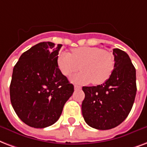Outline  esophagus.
<instances>
[{
	"instance_id": "1",
	"label": "esophagus",
	"mask_w": 147,
	"mask_h": 147,
	"mask_svg": "<svg viewBox=\"0 0 147 147\" xmlns=\"http://www.w3.org/2000/svg\"><path fill=\"white\" fill-rule=\"evenodd\" d=\"M74 88H75L76 90H77V89H81L82 87H81V86H77V85H75V86H74Z\"/></svg>"
}]
</instances>
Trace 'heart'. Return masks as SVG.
<instances>
[{"label":"heart","mask_w":147,"mask_h":147,"mask_svg":"<svg viewBox=\"0 0 147 147\" xmlns=\"http://www.w3.org/2000/svg\"><path fill=\"white\" fill-rule=\"evenodd\" d=\"M58 65L61 73L71 76L79 69L82 72L74 76L75 83L94 85L105 83L110 78L115 68V60L110 51L96 47L83 46L71 50V55L61 52L58 56Z\"/></svg>","instance_id":"heart-1"}]
</instances>
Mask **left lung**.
<instances>
[{
	"mask_svg": "<svg viewBox=\"0 0 147 147\" xmlns=\"http://www.w3.org/2000/svg\"><path fill=\"white\" fill-rule=\"evenodd\" d=\"M115 68L110 78L97 86H83L82 112L92 128L106 130L119 126L128 116L136 94V69L125 51L114 49Z\"/></svg>",
	"mask_w": 147,
	"mask_h": 147,
	"instance_id": "left-lung-1",
	"label": "left lung"
}]
</instances>
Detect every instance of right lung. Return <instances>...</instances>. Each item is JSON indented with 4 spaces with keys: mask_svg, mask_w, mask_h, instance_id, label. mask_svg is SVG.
I'll use <instances>...</instances> for the list:
<instances>
[{
    "mask_svg": "<svg viewBox=\"0 0 147 147\" xmlns=\"http://www.w3.org/2000/svg\"><path fill=\"white\" fill-rule=\"evenodd\" d=\"M61 46L50 41L37 44L22 54L14 65L10 85L11 102L28 126H51L73 93V85L58 65Z\"/></svg>",
    "mask_w": 147,
    "mask_h": 147,
    "instance_id": "right-lung-1",
    "label": "right lung"
}]
</instances>
